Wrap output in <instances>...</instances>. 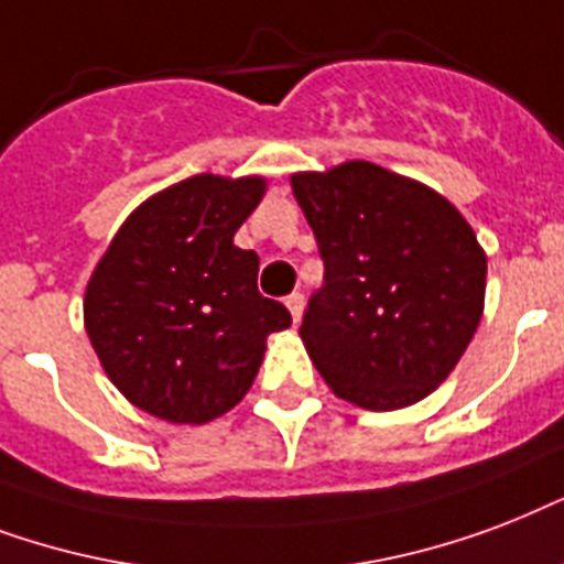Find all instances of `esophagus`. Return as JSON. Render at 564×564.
Segmentation results:
<instances>
[{"mask_svg":"<svg viewBox=\"0 0 564 564\" xmlns=\"http://www.w3.org/2000/svg\"><path fill=\"white\" fill-rule=\"evenodd\" d=\"M285 305H288V312H291V317H294V323H300V317H303V294L300 291H294L291 296H285Z\"/></svg>","mask_w":564,"mask_h":564,"instance_id":"34e87169","label":"esophagus"}]
</instances>
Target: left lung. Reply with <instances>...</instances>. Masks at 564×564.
<instances>
[{
    "mask_svg": "<svg viewBox=\"0 0 564 564\" xmlns=\"http://www.w3.org/2000/svg\"><path fill=\"white\" fill-rule=\"evenodd\" d=\"M323 259L305 350L344 400L391 412L435 391L482 317L486 252L453 205L370 161L296 173Z\"/></svg>",
    "mask_w": 564,
    "mask_h": 564,
    "instance_id": "8db88e82",
    "label": "left lung"
}]
</instances>
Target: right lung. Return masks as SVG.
<instances>
[{"mask_svg": "<svg viewBox=\"0 0 564 564\" xmlns=\"http://www.w3.org/2000/svg\"><path fill=\"white\" fill-rule=\"evenodd\" d=\"M264 178L191 176L120 226L85 294V329L105 373L143 412L208 423L250 391L270 332L291 312L259 294V256L235 232Z\"/></svg>", "mask_w": 564, "mask_h": 564, "instance_id": "add662e5", "label": "right lung"}]
</instances>
